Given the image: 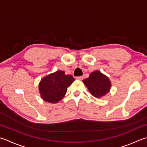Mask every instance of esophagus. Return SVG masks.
Returning <instances> with one entry per match:
<instances>
[{"label":"esophagus","mask_w":147,"mask_h":147,"mask_svg":"<svg viewBox=\"0 0 147 147\" xmlns=\"http://www.w3.org/2000/svg\"><path fill=\"white\" fill-rule=\"evenodd\" d=\"M76 78L77 80H82L84 79V77H83V76H77V77H76Z\"/></svg>","instance_id":"esophagus-1"}]
</instances>
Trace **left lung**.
<instances>
[{
	"instance_id": "8db88e82",
	"label": "left lung",
	"mask_w": 147,
	"mask_h": 147,
	"mask_svg": "<svg viewBox=\"0 0 147 147\" xmlns=\"http://www.w3.org/2000/svg\"><path fill=\"white\" fill-rule=\"evenodd\" d=\"M83 83L87 87L90 94L97 98L106 95L111 88L110 79L100 71L92 72L89 78L83 80Z\"/></svg>"
}]
</instances>
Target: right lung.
I'll return each mask as SVG.
<instances>
[{
	"label": "right lung",
	"mask_w": 147,
	"mask_h": 147,
	"mask_svg": "<svg viewBox=\"0 0 147 147\" xmlns=\"http://www.w3.org/2000/svg\"><path fill=\"white\" fill-rule=\"evenodd\" d=\"M74 81L73 76L57 71L42 78L38 89L42 99L46 102L57 103L65 96L67 87Z\"/></svg>",
	"instance_id": "add662e5"
}]
</instances>
